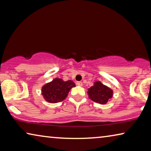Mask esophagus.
I'll use <instances>...</instances> for the list:
<instances>
[{
  "mask_svg": "<svg viewBox=\"0 0 151 151\" xmlns=\"http://www.w3.org/2000/svg\"><path fill=\"white\" fill-rule=\"evenodd\" d=\"M76 85L82 86H83V83H82V82H76Z\"/></svg>",
  "mask_w": 151,
  "mask_h": 151,
  "instance_id": "esophagus-1",
  "label": "esophagus"
}]
</instances>
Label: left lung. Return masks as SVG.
I'll use <instances>...</instances> for the list:
<instances>
[{"label": "left lung", "mask_w": 151, "mask_h": 151, "mask_svg": "<svg viewBox=\"0 0 151 151\" xmlns=\"http://www.w3.org/2000/svg\"><path fill=\"white\" fill-rule=\"evenodd\" d=\"M86 93L89 99L101 104H106L113 96V91L99 81L94 82L93 86L88 88Z\"/></svg>", "instance_id": "8db88e82"}]
</instances>
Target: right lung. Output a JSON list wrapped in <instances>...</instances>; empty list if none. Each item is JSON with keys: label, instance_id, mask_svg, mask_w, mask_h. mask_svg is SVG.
I'll list each match as a JSON object with an SVG mask.
<instances>
[{"label": "right lung", "instance_id": "add662e5", "mask_svg": "<svg viewBox=\"0 0 151 151\" xmlns=\"http://www.w3.org/2000/svg\"><path fill=\"white\" fill-rule=\"evenodd\" d=\"M75 86L73 81H65L62 78H55L42 86L41 93L48 103H57L65 100L70 89Z\"/></svg>", "mask_w": 151, "mask_h": 151}]
</instances>
